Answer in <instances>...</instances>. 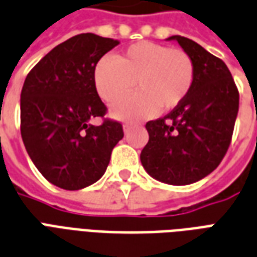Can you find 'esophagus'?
<instances>
[{
  "instance_id": "obj_1",
  "label": "esophagus",
  "mask_w": 257,
  "mask_h": 257,
  "mask_svg": "<svg viewBox=\"0 0 257 257\" xmlns=\"http://www.w3.org/2000/svg\"><path fill=\"white\" fill-rule=\"evenodd\" d=\"M131 127H133V124H131V123H124V126H123V130H124V133H126V134L131 130Z\"/></svg>"
}]
</instances>
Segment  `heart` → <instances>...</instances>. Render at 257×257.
<instances>
[{
	"label": "heart",
	"instance_id": "1",
	"mask_svg": "<svg viewBox=\"0 0 257 257\" xmlns=\"http://www.w3.org/2000/svg\"><path fill=\"white\" fill-rule=\"evenodd\" d=\"M94 86L108 104L130 94L134 85L140 93L113 106L112 113L121 120H134L172 110L188 97L194 80L192 57L182 49L155 42H138L115 59L102 57L95 64Z\"/></svg>",
	"mask_w": 257,
	"mask_h": 257
}]
</instances>
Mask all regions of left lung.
<instances>
[{
    "label": "left lung",
    "mask_w": 257,
    "mask_h": 257,
    "mask_svg": "<svg viewBox=\"0 0 257 257\" xmlns=\"http://www.w3.org/2000/svg\"><path fill=\"white\" fill-rule=\"evenodd\" d=\"M194 64V80L182 104L147 123L149 141L141 152L147 172L168 185H189L207 177L227 152L239 93L227 65L192 39L174 35Z\"/></svg>",
    "instance_id": "left-lung-1"
}]
</instances>
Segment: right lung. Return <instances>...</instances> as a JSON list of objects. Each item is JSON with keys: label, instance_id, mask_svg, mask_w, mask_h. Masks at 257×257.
I'll return each instance as SVG.
<instances>
[{"label": "right lung", "instance_id": "obj_1", "mask_svg": "<svg viewBox=\"0 0 257 257\" xmlns=\"http://www.w3.org/2000/svg\"><path fill=\"white\" fill-rule=\"evenodd\" d=\"M117 39L79 34L39 60L24 80L20 131L26 151L50 183L79 190L105 172L110 153L124 133L94 86L95 64ZM102 117L100 126L88 120Z\"/></svg>", "mask_w": 257, "mask_h": 257}]
</instances>
